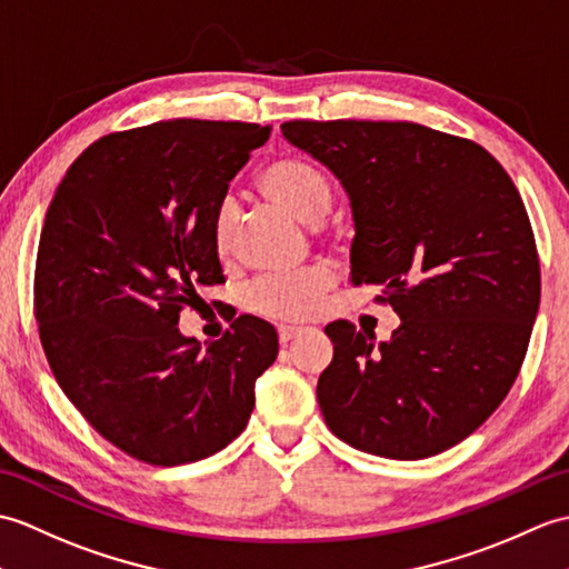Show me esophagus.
<instances>
[{"mask_svg":"<svg viewBox=\"0 0 569 569\" xmlns=\"http://www.w3.org/2000/svg\"><path fill=\"white\" fill-rule=\"evenodd\" d=\"M305 331H307L305 326H289V323L277 326V336H280V343H289V340L301 336Z\"/></svg>","mask_w":569,"mask_h":569,"instance_id":"34e87169","label":"esophagus"}]
</instances>
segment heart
Wrapping results in <instances>:
<instances>
[{
  "label": "heart",
  "mask_w": 569,
  "mask_h": 569,
  "mask_svg": "<svg viewBox=\"0 0 569 569\" xmlns=\"http://www.w3.org/2000/svg\"><path fill=\"white\" fill-rule=\"evenodd\" d=\"M260 187L295 213L297 219L317 223L331 209V182L311 162L299 158H280L260 170ZM238 207L233 197H221L211 217V243L221 258L233 250ZM336 284L331 264L313 262L305 270L262 274L246 289L250 311L270 319H309L321 309L328 289Z\"/></svg>",
  "instance_id": "obj_1"
}]
</instances>
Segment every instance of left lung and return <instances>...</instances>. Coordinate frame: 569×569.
Instances as JSON below:
<instances>
[{"mask_svg":"<svg viewBox=\"0 0 569 569\" xmlns=\"http://www.w3.org/2000/svg\"><path fill=\"white\" fill-rule=\"evenodd\" d=\"M292 146L350 197L352 284H382L399 313L385 343L326 326V426L370 456L421 460L458 446L519 377L540 264L519 189L495 156L411 121H287Z\"/></svg>","mask_w":569,"mask_h":569,"instance_id":"left-lung-1","label":"left lung"}]
</instances>
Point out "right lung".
I'll list each match as a JSON object with an SVG mask.
<instances>
[{
  "mask_svg": "<svg viewBox=\"0 0 569 569\" xmlns=\"http://www.w3.org/2000/svg\"><path fill=\"white\" fill-rule=\"evenodd\" d=\"M270 126L158 121L99 138L50 201L33 277L38 336L60 389L126 456L172 467L243 433L277 331L238 317L204 350L178 328L221 284L211 217Z\"/></svg>",
  "mask_w": 569,
  "mask_h": 569,
  "instance_id": "1",
  "label": "right lung"
}]
</instances>
